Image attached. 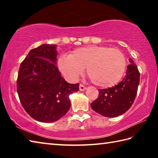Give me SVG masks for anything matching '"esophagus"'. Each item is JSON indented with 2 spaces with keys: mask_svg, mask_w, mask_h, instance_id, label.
<instances>
[{
  "mask_svg": "<svg viewBox=\"0 0 158 158\" xmlns=\"http://www.w3.org/2000/svg\"><path fill=\"white\" fill-rule=\"evenodd\" d=\"M79 90H81V91H84L85 90H86V87L84 86V85L80 84V85H79Z\"/></svg>",
  "mask_w": 158,
  "mask_h": 158,
  "instance_id": "34e87169",
  "label": "esophagus"
}]
</instances>
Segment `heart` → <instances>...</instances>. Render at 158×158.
<instances>
[{
	"mask_svg": "<svg viewBox=\"0 0 158 158\" xmlns=\"http://www.w3.org/2000/svg\"><path fill=\"white\" fill-rule=\"evenodd\" d=\"M60 71L67 79L74 81L86 68L88 76L98 86L109 88L120 81L127 67L126 58L117 49L103 46L78 48L58 60Z\"/></svg>",
	"mask_w": 158,
	"mask_h": 158,
	"instance_id": "obj_1",
	"label": "heart"
}]
</instances>
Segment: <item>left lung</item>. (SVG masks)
Wrapping results in <instances>:
<instances>
[{
  "instance_id": "8db88e82",
  "label": "left lung",
  "mask_w": 158,
  "mask_h": 158,
  "mask_svg": "<svg viewBox=\"0 0 158 158\" xmlns=\"http://www.w3.org/2000/svg\"><path fill=\"white\" fill-rule=\"evenodd\" d=\"M130 62L123 79L115 86L99 90L98 98L90 104L93 110L102 116H121L132 105L137 93L140 73L131 58Z\"/></svg>"
}]
</instances>
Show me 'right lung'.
Segmentation results:
<instances>
[{
  "label": "right lung",
  "mask_w": 158,
  "mask_h": 158,
  "mask_svg": "<svg viewBox=\"0 0 158 158\" xmlns=\"http://www.w3.org/2000/svg\"><path fill=\"white\" fill-rule=\"evenodd\" d=\"M56 45L44 44L31 49L21 63L17 81V93L23 109L40 122L59 120L71 106L69 95L79 90L56 66Z\"/></svg>",
  "instance_id": "obj_1"
}]
</instances>
